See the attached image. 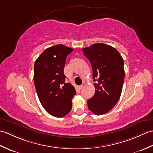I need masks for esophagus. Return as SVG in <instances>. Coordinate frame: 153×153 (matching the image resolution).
<instances>
[{
  "mask_svg": "<svg viewBox=\"0 0 153 153\" xmlns=\"http://www.w3.org/2000/svg\"><path fill=\"white\" fill-rule=\"evenodd\" d=\"M83 85H81L79 86V89H82L83 88Z\"/></svg>",
  "mask_w": 153,
  "mask_h": 153,
  "instance_id": "esophagus-1",
  "label": "esophagus"
}]
</instances>
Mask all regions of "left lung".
I'll use <instances>...</instances> for the list:
<instances>
[{
    "mask_svg": "<svg viewBox=\"0 0 153 153\" xmlns=\"http://www.w3.org/2000/svg\"><path fill=\"white\" fill-rule=\"evenodd\" d=\"M83 52L91 64L96 82L95 93L87 100V106L95 115H102L116 105L121 95L125 76L123 60L115 48L103 43L93 44Z\"/></svg>",
    "mask_w": 153,
    "mask_h": 153,
    "instance_id": "left-lung-1",
    "label": "left lung"
}]
</instances>
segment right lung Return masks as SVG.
Returning <instances> with one entry per match:
<instances>
[{"instance_id":"right-lung-1","label":"right lung","mask_w":153,"mask_h":153,"mask_svg":"<svg viewBox=\"0 0 153 153\" xmlns=\"http://www.w3.org/2000/svg\"><path fill=\"white\" fill-rule=\"evenodd\" d=\"M74 51L63 45L45 49L34 65L33 80L42 106L51 115L61 118L71 109V99L76 95L74 87L65 83L64 68L66 56Z\"/></svg>"}]
</instances>
